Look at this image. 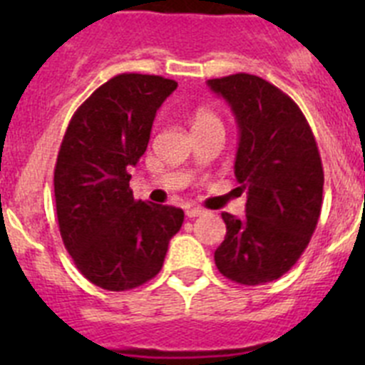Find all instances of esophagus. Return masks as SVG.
Returning a JSON list of instances; mask_svg holds the SVG:
<instances>
[{
  "label": "esophagus",
  "instance_id": "1",
  "mask_svg": "<svg viewBox=\"0 0 365 365\" xmlns=\"http://www.w3.org/2000/svg\"><path fill=\"white\" fill-rule=\"evenodd\" d=\"M199 215H205V210H202V208H199V206H193V208H188V210H186V217H190V219L199 217Z\"/></svg>",
  "mask_w": 365,
  "mask_h": 365
}]
</instances>
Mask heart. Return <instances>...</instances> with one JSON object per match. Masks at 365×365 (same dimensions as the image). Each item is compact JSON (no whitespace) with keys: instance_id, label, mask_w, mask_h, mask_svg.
<instances>
[{"instance_id":"1","label":"heart","mask_w":365,"mask_h":365,"mask_svg":"<svg viewBox=\"0 0 365 365\" xmlns=\"http://www.w3.org/2000/svg\"><path fill=\"white\" fill-rule=\"evenodd\" d=\"M192 128L193 131L206 130V128H222V122L214 109L197 108L192 115Z\"/></svg>"}]
</instances>
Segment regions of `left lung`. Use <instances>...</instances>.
<instances>
[{"mask_svg":"<svg viewBox=\"0 0 365 365\" xmlns=\"http://www.w3.org/2000/svg\"><path fill=\"white\" fill-rule=\"evenodd\" d=\"M240 125L234 172L247 215L222 212L225 241L214 254L225 278L261 285L282 278L307 248L322 212L324 168L314 135L289 95L256 74L208 80Z\"/></svg>","mask_w":365,"mask_h":365,"instance_id":"1","label":"left lung"}]
</instances>
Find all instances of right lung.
I'll return each instance as SVG.
<instances>
[{
  "label": "right lung",
  "instance_id": "obj_1",
  "mask_svg": "<svg viewBox=\"0 0 365 365\" xmlns=\"http://www.w3.org/2000/svg\"><path fill=\"white\" fill-rule=\"evenodd\" d=\"M177 89L155 74L113 76L74 111L54 168L58 227L74 265L93 285L130 291L163 269L185 212L137 201L130 188L155 113Z\"/></svg>",
  "mask_w": 365,
  "mask_h": 365
}]
</instances>
